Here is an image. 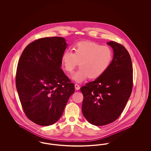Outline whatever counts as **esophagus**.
Returning <instances> with one entry per match:
<instances>
[{"label": "esophagus", "mask_w": 151, "mask_h": 151, "mask_svg": "<svg viewBox=\"0 0 151 151\" xmlns=\"http://www.w3.org/2000/svg\"><path fill=\"white\" fill-rule=\"evenodd\" d=\"M75 89H76V90H79V89H80V86H79V84H75Z\"/></svg>", "instance_id": "esophagus-1"}]
</instances>
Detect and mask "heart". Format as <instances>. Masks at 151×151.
I'll use <instances>...</instances> for the list:
<instances>
[{
  "mask_svg": "<svg viewBox=\"0 0 151 151\" xmlns=\"http://www.w3.org/2000/svg\"><path fill=\"white\" fill-rule=\"evenodd\" d=\"M73 51H64L61 63L65 71L71 73L80 62L81 68L72 76V79L78 83L88 77L90 79L100 77L108 70L113 58V51L110 47L92 41L76 43Z\"/></svg>",
  "mask_w": 151,
  "mask_h": 151,
  "instance_id": "b5f03b06",
  "label": "heart"
}]
</instances>
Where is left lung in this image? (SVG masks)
<instances>
[{
  "instance_id": "obj_1",
  "label": "left lung",
  "mask_w": 151,
  "mask_h": 151,
  "mask_svg": "<svg viewBox=\"0 0 151 151\" xmlns=\"http://www.w3.org/2000/svg\"><path fill=\"white\" fill-rule=\"evenodd\" d=\"M114 51L108 70L94 81L80 88L84 99L82 112L95 126L115 121L122 114L133 86L132 61L126 49L114 41L107 43Z\"/></svg>"
}]
</instances>
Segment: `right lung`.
I'll return each mask as SVG.
<instances>
[{
	"mask_svg": "<svg viewBox=\"0 0 151 151\" xmlns=\"http://www.w3.org/2000/svg\"><path fill=\"white\" fill-rule=\"evenodd\" d=\"M67 44L60 37L36 40L25 48L18 62L16 86L28 118L41 126L57 122L74 84L60 68Z\"/></svg>",
	"mask_w": 151,
	"mask_h": 151,
	"instance_id": "1",
	"label": "right lung"
}]
</instances>
